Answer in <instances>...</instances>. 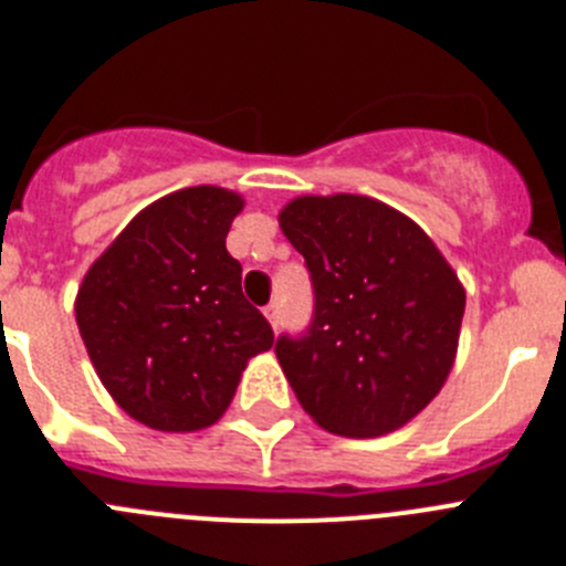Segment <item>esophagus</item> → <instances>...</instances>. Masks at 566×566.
<instances>
[{
	"mask_svg": "<svg viewBox=\"0 0 566 566\" xmlns=\"http://www.w3.org/2000/svg\"><path fill=\"white\" fill-rule=\"evenodd\" d=\"M263 314H266V319L272 323V328H277V323H280V306H277V303H269V306L263 308Z\"/></svg>",
	"mask_w": 566,
	"mask_h": 566,
	"instance_id": "34e87169",
	"label": "esophagus"
}]
</instances>
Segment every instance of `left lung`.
<instances>
[{
  "label": "left lung",
  "instance_id": "left-lung-1",
  "mask_svg": "<svg viewBox=\"0 0 566 566\" xmlns=\"http://www.w3.org/2000/svg\"><path fill=\"white\" fill-rule=\"evenodd\" d=\"M280 229L312 274V326L274 354L303 411L339 437L411 422L453 368L464 289L433 240L365 195H303Z\"/></svg>",
  "mask_w": 566,
  "mask_h": 566
}]
</instances>
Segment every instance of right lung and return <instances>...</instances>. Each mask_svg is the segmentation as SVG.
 Listing matches in <instances>:
<instances>
[{
	"mask_svg": "<svg viewBox=\"0 0 566 566\" xmlns=\"http://www.w3.org/2000/svg\"><path fill=\"white\" fill-rule=\"evenodd\" d=\"M240 209L232 189H178L135 214L82 280L76 323L98 379L155 431L218 422L249 359L274 343L227 252Z\"/></svg>",
	"mask_w": 566,
	"mask_h": 566,
	"instance_id": "add662e5",
	"label": "right lung"
}]
</instances>
